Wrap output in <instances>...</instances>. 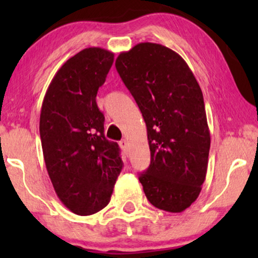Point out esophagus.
<instances>
[{"instance_id":"esophagus-1","label":"esophagus","mask_w":258,"mask_h":258,"mask_svg":"<svg viewBox=\"0 0 258 258\" xmlns=\"http://www.w3.org/2000/svg\"><path fill=\"white\" fill-rule=\"evenodd\" d=\"M119 147H121L123 150H126V149H128V141H126V140H122V141H119Z\"/></svg>"}]
</instances>
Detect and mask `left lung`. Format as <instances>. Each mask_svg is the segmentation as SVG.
Listing matches in <instances>:
<instances>
[{"label":"left lung","mask_w":258,"mask_h":258,"mask_svg":"<svg viewBox=\"0 0 258 258\" xmlns=\"http://www.w3.org/2000/svg\"><path fill=\"white\" fill-rule=\"evenodd\" d=\"M147 125L150 165L140 174L154 207L182 213L199 197L210 149L202 90L184 59L162 44L144 42L115 62Z\"/></svg>","instance_id":"1"}]
</instances>
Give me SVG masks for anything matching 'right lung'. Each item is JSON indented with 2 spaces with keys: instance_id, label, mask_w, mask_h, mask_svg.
Returning a JSON list of instances; mask_svg holds the SVG:
<instances>
[{
  "instance_id": "add662e5",
  "label": "right lung",
  "mask_w": 258,
  "mask_h": 258,
  "mask_svg": "<svg viewBox=\"0 0 258 258\" xmlns=\"http://www.w3.org/2000/svg\"><path fill=\"white\" fill-rule=\"evenodd\" d=\"M114 54L87 48L70 57L49 84L40 116L45 167L61 202L87 216L107 207L123 162L118 144L104 136L97 90Z\"/></svg>"
}]
</instances>
